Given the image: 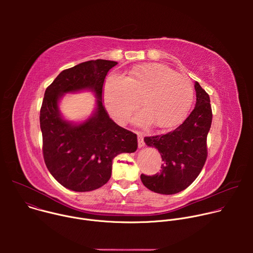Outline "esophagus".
<instances>
[{
    "mask_svg": "<svg viewBox=\"0 0 253 253\" xmlns=\"http://www.w3.org/2000/svg\"><path fill=\"white\" fill-rule=\"evenodd\" d=\"M145 146V143H144V139L142 134H138V147L139 148H143Z\"/></svg>",
    "mask_w": 253,
    "mask_h": 253,
    "instance_id": "esophagus-1",
    "label": "esophagus"
}]
</instances>
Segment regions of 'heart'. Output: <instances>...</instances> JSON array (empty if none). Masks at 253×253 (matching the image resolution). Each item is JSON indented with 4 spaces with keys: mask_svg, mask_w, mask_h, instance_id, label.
<instances>
[{
    "mask_svg": "<svg viewBox=\"0 0 253 253\" xmlns=\"http://www.w3.org/2000/svg\"><path fill=\"white\" fill-rule=\"evenodd\" d=\"M103 94L108 111L117 121H126L141 98L144 111L133 121L137 124L152 121L155 126L165 128L188 113L194 89L188 77L166 66L150 64L134 68L128 77L109 75L104 82Z\"/></svg>",
    "mask_w": 253,
    "mask_h": 253,
    "instance_id": "obj_1",
    "label": "heart"
}]
</instances>
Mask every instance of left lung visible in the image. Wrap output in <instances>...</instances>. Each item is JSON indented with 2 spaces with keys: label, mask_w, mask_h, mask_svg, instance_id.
Wrapping results in <instances>:
<instances>
[{
  "label": "left lung",
  "mask_w": 253,
  "mask_h": 253,
  "mask_svg": "<svg viewBox=\"0 0 253 253\" xmlns=\"http://www.w3.org/2000/svg\"><path fill=\"white\" fill-rule=\"evenodd\" d=\"M194 88L196 104L182 124L163 134L144 138L146 145L156 148L163 160L160 173L140 176L145 187L156 193L170 195L186 189L206 161V138L212 122L210 99L198 82Z\"/></svg>",
  "instance_id": "left-lung-1"
}]
</instances>
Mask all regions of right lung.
Wrapping results in <instances>:
<instances>
[{
  "label": "right lung",
  "mask_w": 253,
  "mask_h": 253,
  "mask_svg": "<svg viewBox=\"0 0 253 253\" xmlns=\"http://www.w3.org/2000/svg\"><path fill=\"white\" fill-rule=\"evenodd\" d=\"M118 63L93 60L62 71L46 89L40 111L43 154L52 176L64 187L86 192L100 188L112 173V160L137 150V136L117 125L102 103L105 77ZM88 89L96 97L95 109L86 120H65L59 101L65 93Z\"/></svg>",
  "instance_id": "obj_1"
}]
</instances>
